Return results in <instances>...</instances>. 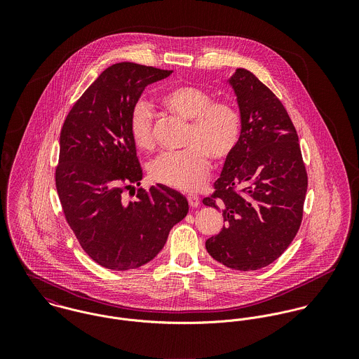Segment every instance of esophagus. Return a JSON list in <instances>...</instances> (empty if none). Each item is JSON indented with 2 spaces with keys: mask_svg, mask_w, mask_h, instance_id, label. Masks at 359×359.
Returning <instances> with one entry per match:
<instances>
[{
  "mask_svg": "<svg viewBox=\"0 0 359 359\" xmlns=\"http://www.w3.org/2000/svg\"><path fill=\"white\" fill-rule=\"evenodd\" d=\"M187 198H188V202H189L191 207H198V205H201V199H199L198 195L189 194Z\"/></svg>",
  "mask_w": 359,
  "mask_h": 359,
  "instance_id": "1",
  "label": "esophagus"
}]
</instances>
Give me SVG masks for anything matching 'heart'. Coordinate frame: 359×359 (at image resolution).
Segmentation results:
<instances>
[{
    "label": "heart",
    "instance_id": "heart-1",
    "mask_svg": "<svg viewBox=\"0 0 359 359\" xmlns=\"http://www.w3.org/2000/svg\"><path fill=\"white\" fill-rule=\"evenodd\" d=\"M161 104L172 114L191 120L181 152L161 154L151 165L154 181L170 188L194 191L207 178L208 156L224 161L235 152L243 127L241 110L229 101H214L212 95L195 86H175L160 97ZM130 134L137 148L154 149V117L144 101L135 103L130 116Z\"/></svg>",
    "mask_w": 359,
    "mask_h": 359
}]
</instances>
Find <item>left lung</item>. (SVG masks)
<instances>
[{
    "label": "left lung",
    "instance_id": "1",
    "mask_svg": "<svg viewBox=\"0 0 359 359\" xmlns=\"http://www.w3.org/2000/svg\"><path fill=\"white\" fill-rule=\"evenodd\" d=\"M243 118L241 141L203 205L221 208L225 225L205 241L228 268L269 265L299 232L308 177L297 131L276 95L246 69L229 79Z\"/></svg>",
    "mask_w": 359,
    "mask_h": 359
}]
</instances>
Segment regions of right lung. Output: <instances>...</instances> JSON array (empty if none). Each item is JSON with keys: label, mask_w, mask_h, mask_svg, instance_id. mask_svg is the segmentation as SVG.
Returning <instances> with one entry per match:
<instances>
[{"label": "right lung", "mask_w": 359, "mask_h": 359, "mask_svg": "<svg viewBox=\"0 0 359 359\" xmlns=\"http://www.w3.org/2000/svg\"><path fill=\"white\" fill-rule=\"evenodd\" d=\"M171 73L131 62L109 66L73 104L60 131L55 184L65 218L83 250L107 269L154 259L189 210L185 196L161 184L140 188L135 201L123 199L142 180L131 110L147 86Z\"/></svg>", "instance_id": "add662e5"}]
</instances>
